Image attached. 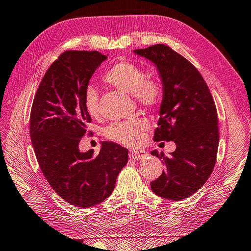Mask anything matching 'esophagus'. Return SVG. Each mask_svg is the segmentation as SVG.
<instances>
[{
    "label": "esophagus",
    "mask_w": 251,
    "mask_h": 251,
    "mask_svg": "<svg viewBox=\"0 0 251 251\" xmlns=\"http://www.w3.org/2000/svg\"><path fill=\"white\" fill-rule=\"evenodd\" d=\"M148 156V153L146 151H138V150H133L130 151V157L135 159V160H141Z\"/></svg>",
    "instance_id": "esophagus-1"
}]
</instances>
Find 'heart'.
<instances>
[{"label":"heart","instance_id":"b5f03b06","mask_svg":"<svg viewBox=\"0 0 251 251\" xmlns=\"http://www.w3.org/2000/svg\"><path fill=\"white\" fill-rule=\"evenodd\" d=\"M102 79L112 87L133 94L135 101L143 108L155 109L163 100L162 83L157 78L149 76L143 68L134 63H116L102 75ZM83 103L91 116L100 115V97L93 86L86 88ZM148 128L149 123L146 119L135 117L111 124L104 130V134L107 138L130 147L136 146L142 140Z\"/></svg>","mask_w":251,"mask_h":251}]
</instances>
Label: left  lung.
Masks as SVG:
<instances>
[{"label":"left lung","mask_w":251,"mask_h":251,"mask_svg":"<svg viewBox=\"0 0 251 251\" xmlns=\"http://www.w3.org/2000/svg\"><path fill=\"white\" fill-rule=\"evenodd\" d=\"M135 52L156 64L163 82L154 140H174L177 147L170 156L157 150L151 153L165 165L151 187L162 198L181 201L202 187L214 171L219 147L216 103L200 72L171 47L157 44Z\"/></svg>","instance_id":"1"}]
</instances>
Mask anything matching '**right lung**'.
<instances>
[{
	"label": "right lung",
	"instance_id": "1",
	"mask_svg": "<svg viewBox=\"0 0 251 251\" xmlns=\"http://www.w3.org/2000/svg\"><path fill=\"white\" fill-rule=\"evenodd\" d=\"M107 56L98 51L68 50L45 73L30 113V137L43 175L66 202L91 207L112 194L127 150L103 141L97 155L78 144L91 123L83 103L89 80Z\"/></svg>",
	"mask_w": 251,
	"mask_h": 251
}]
</instances>
